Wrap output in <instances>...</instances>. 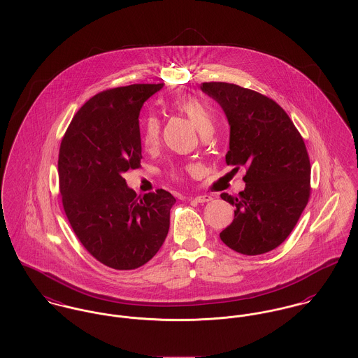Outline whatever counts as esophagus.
<instances>
[{"label": "esophagus", "instance_id": "esophagus-1", "mask_svg": "<svg viewBox=\"0 0 358 358\" xmlns=\"http://www.w3.org/2000/svg\"><path fill=\"white\" fill-rule=\"evenodd\" d=\"M211 196H208V195H199V196H195V198H191L189 200H195V201H198V203H207V201H210L211 200Z\"/></svg>", "mask_w": 358, "mask_h": 358}]
</instances>
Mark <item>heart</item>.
Instances as JSON below:
<instances>
[{
	"label": "heart",
	"instance_id": "1",
	"mask_svg": "<svg viewBox=\"0 0 358 358\" xmlns=\"http://www.w3.org/2000/svg\"><path fill=\"white\" fill-rule=\"evenodd\" d=\"M176 108L181 114H184L188 120L194 123V126L203 134L207 130H213V115L210 110L198 99L185 97L176 101ZM160 137V122L157 115H148L143 122L141 138L143 144L147 148H152L158 144Z\"/></svg>",
	"mask_w": 358,
	"mask_h": 358
}]
</instances>
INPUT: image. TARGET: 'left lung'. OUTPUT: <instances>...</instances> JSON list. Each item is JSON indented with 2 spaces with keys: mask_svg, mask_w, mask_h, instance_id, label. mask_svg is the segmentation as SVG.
Segmentation results:
<instances>
[{
  "mask_svg": "<svg viewBox=\"0 0 358 358\" xmlns=\"http://www.w3.org/2000/svg\"><path fill=\"white\" fill-rule=\"evenodd\" d=\"M200 89L229 122L227 164L247 167L244 191L221 194L235 207V218L220 238L244 255L272 251L288 238L310 196L303 138L278 103L258 92L227 82H204Z\"/></svg>",
  "mask_w": 358,
  "mask_h": 358,
  "instance_id": "8db88e82",
  "label": "left lung"
}]
</instances>
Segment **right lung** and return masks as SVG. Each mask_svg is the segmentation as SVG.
Returning a JSON list of instances; mask_svg holds the SVG:
<instances>
[{"label": "right lung", "mask_w": 358, "mask_h": 358, "mask_svg": "<svg viewBox=\"0 0 358 358\" xmlns=\"http://www.w3.org/2000/svg\"><path fill=\"white\" fill-rule=\"evenodd\" d=\"M162 87L134 83L93 96L60 144L59 182L70 225L89 254L117 271L147 264L170 227L174 196L164 189L137 196L123 178L140 167L138 115Z\"/></svg>", "instance_id": "obj_1"}]
</instances>
